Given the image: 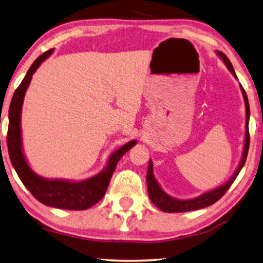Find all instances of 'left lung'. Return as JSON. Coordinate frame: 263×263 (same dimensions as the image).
<instances>
[{"mask_svg":"<svg viewBox=\"0 0 263 263\" xmlns=\"http://www.w3.org/2000/svg\"><path fill=\"white\" fill-rule=\"evenodd\" d=\"M217 55L222 59V61L224 62L227 68L230 70V73L233 74L234 78H236V74H235L234 67L232 62L229 61V59L227 58L222 52H218L216 50ZM242 96H243L245 100V106H246V133H245V145H243V152H242V157L240 163L236 167V170L233 174L232 177H230L226 183L221 184V185L215 187L213 190L205 191L202 195L197 196V197L194 198H187V199H179L175 198L166 194L165 191L163 190V187L160 186V184L157 181L155 175H154V165H152V160H148V167H147V174H146V183H147V191H148V197L152 201V203L158 208L159 210L164 211V213H185V211H193V210H198L203 209V208H206L211 204H214L215 202H217L219 198L222 197L223 195L227 193V190L229 189L230 185L234 183L235 179H236L237 175L240 174V171L243 167L247 155H248L249 150V117H250V111H249V103L248 98H247V94L245 89L240 85Z\"/></svg>","mask_w":263,"mask_h":263,"instance_id":"left-lung-1","label":"left lung"}]
</instances>
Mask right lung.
Masks as SVG:
<instances>
[{
    "instance_id": "add662e5",
    "label": "right lung",
    "mask_w": 263,
    "mask_h": 263,
    "mask_svg": "<svg viewBox=\"0 0 263 263\" xmlns=\"http://www.w3.org/2000/svg\"><path fill=\"white\" fill-rule=\"evenodd\" d=\"M54 49L47 50L33 62L26 77L15 91L9 106V126H8V152L15 171L30 194L42 204L66 210H86L104 197L117 164L126 152L137 144L131 140L109 155L106 165L99 174L84 181L64 178H45L29 166L22 146L21 115L22 105L33 74L40 65L52 55Z\"/></svg>"
}]
</instances>
